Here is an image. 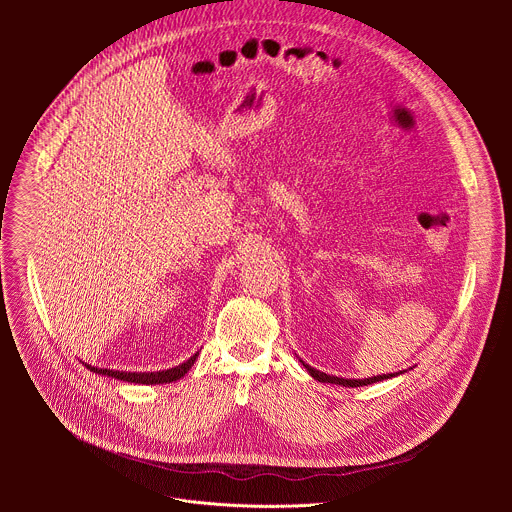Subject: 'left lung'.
<instances>
[{
  "mask_svg": "<svg viewBox=\"0 0 512 512\" xmlns=\"http://www.w3.org/2000/svg\"><path fill=\"white\" fill-rule=\"evenodd\" d=\"M302 364H304L306 371H308L316 381H320V383H332V385H340V387H362V385H373V383H377V381H383V379H391V377H395V375H379V377H371V379H358V381H354V379L330 377V375H326V373H320V371L312 369L310 364H306L304 360H302Z\"/></svg>",
  "mask_w": 512,
  "mask_h": 512,
  "instance_id": "8db88e82",
  "label": "left lung"
}]
</instances>
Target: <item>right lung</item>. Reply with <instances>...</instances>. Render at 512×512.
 Returning <instances> with one entry per match:
<instances>
[{
	"instance_id": "1",
	"label": "right lung",
	"mask_w": 512,
	"mask_h": 512,
	"mask_svg": "<svg viewBox=\"0 0 512 512\" xmlns=\"http://www.w3.org/2000/svg\"><path fill=\"white\" fill-rule=\"evenodd\" d=\"M196 356H190L186 362L178 364V367L174 369H168V371H160V373H123V371H109V369H95V367H87L99 375H107V377H113V379H119V381H127V383H139V385H158V383H172V381H178L182 379L190 369L192 364L196 362Z\"/></svg>"
}]
</instances>
